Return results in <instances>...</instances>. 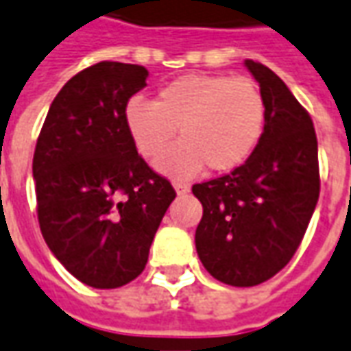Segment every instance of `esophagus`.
Returning <instances> with one entry per match:
<instances>
[{"label":"esophagus","instance_id":"esophagus-1","mask_svg":"<svg viewBox=\"0 0 351 351\" xmlns=\"http://www.w3.org/2000/svg\"><path fill=\"white\" fill-rule=\"evenodd\" d=\"M173 189H176V193L178 195H185V193H189V185L187 183H183V181H173Z\"/></svg>","mask_w":351,"mask_h":351}]
</instances>
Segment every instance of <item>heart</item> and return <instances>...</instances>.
<instances>
[{
    "label": "heart",
    "mask_w": 351,
    "mask_h": 351,
    "mask_svg": "<svg viewBox=\"0 0 351 351\" xmlns=\"http://www.w3.org/2000/svg\"><path fill=\"white\" fill-rule=\"evenodd\" d=\"M133 145L145 158H156L180 127L184 138L158 158L160 171L187 178L206 168H239L258 147L267 125V100L247 77L183 75L162 86L154 98H131L123 112Z\"/></svg>",
    "instance_id": "heart-1"
}]
</instances>
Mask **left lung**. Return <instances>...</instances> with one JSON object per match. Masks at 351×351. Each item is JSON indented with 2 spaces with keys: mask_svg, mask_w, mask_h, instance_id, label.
Here are the masks:
<instances>
[{
  "mask_svg": "<svg viewBox=\"0 0 351 351\" xmlns=\"http://www.w3.org/2000/svg\"><path fill=\"white\" fill-rule=\"evenodd\" d=\"M267 100L255 152L234 171L193 185L203 204L195 245L214 278L263 284L295 255L319 201V154L311 115L274 71L245 60Z\"/></svg>",
  "mask_w": 351,
  "mask_h": 351,
  "instance_id": "obj_1",
  "label": "left lung"
}]
</instances>
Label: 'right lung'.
<instances>
[{"instance_id": "add662e5", "label": "right lung", "mask_w": 351, "mask_h": 351, "mask_svg": "<svg viewBox=\"0 0 351 351\" xmlns=\"http://www.w3.org/2000/svg\"><path fill=\"white\" fill-rule=\"evenodd\" d=\"M143 65L100 61L63 84L32 158L49 251L82 284L112 290L145 270L176 191L141 158L123 112L147 86Z\"/></svg>"}]
</instances>
